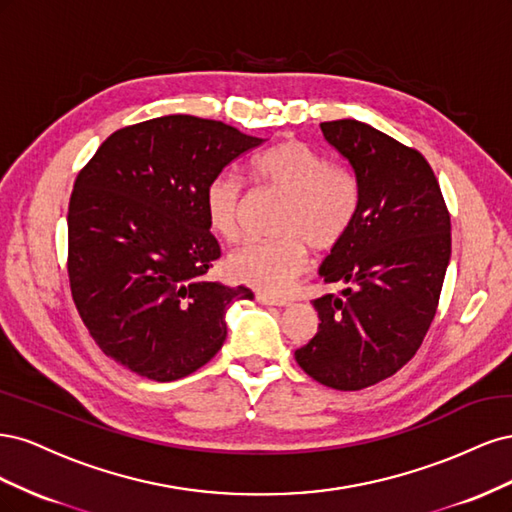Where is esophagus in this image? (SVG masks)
<instances>
[{"mask_svg":"<svg viewBox=\"0 0 512 512\" xmlns=\"http://www.w3.org/2000/svg\"><path fill=\"white\" fill-rule=\"evenodd\" d=\"M256 301L262 305H277V307L288 305V299L273 297V294H267V292H256Z\"/></svg>","mask_w":512,"mask_h":512,"instance_id":"1","label":"esophagus"}]
</instances>
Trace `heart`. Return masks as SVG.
Returning <instances> with one entry per match:
<instances>
[{"instance_id": "1", "label": "heart", "mask_w": 512, "mask_h": 512, "mask_svg": "<svg viewBox=\"0 0 512 512\" xmlns=\"http://www.w3.org/2000/svg\"><path fill=\"white\" fill-rule=\"evenodd\" d=\"M250 177L262 192L284 198L275 232L280 237L241 245L226 260L232 280L262 292H282L318 254L346 241L361 211V181L344 162H333L299 138H284L262 149L250 162ZM243 183L218 173L203 192V211L211 232L224 241L239 235Z\"/></svg>"}]
</instances>
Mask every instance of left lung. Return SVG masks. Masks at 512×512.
Returning a JSON list of instances; mask_svg holds the SVG:
<instances>
[{
	"instance_id": "obj_1",
	"label": "left lung",
	"mask_w": 512,
	"mask_h": 512,
	"mask_svg": "<svg viewBox=\"0 0 512 512\" xmlns=\"http://www.w3.org/2000/svg\"><path fill=\"white\" fill-rule=\"evenodd\" d=\"M361 181V211L320 267L342 294L314 299L320 324L294 359L335 391H361L404 367L438 312L451 215L421 151L356 119L320 123Z\"/></svg>"
}]
</instances>
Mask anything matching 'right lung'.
Returning <instances> with one entry per match:
<instances>
[{
  "mask_svg": "<svg viewBox=\"0 0 512 512\" xmlns=\"http://www.w3.org/2000/svg\"><path fill=\"white\" fill-rule=\"evenodd\" d=\"M262 145L222 121L166 115L113 132L76 175L68 205V280L100 350L170 382L209 363L226 309L250 288L207 282L220 258L203 211L213 175Z\"/></svg>",
  "mask_w": 512,
  "mask_h": 512,
  "instance_id": "obj_1",
  "label": "right lung"
}]
</instances>
